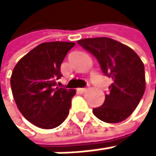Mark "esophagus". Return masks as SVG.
<instances>
[{
	"label": "esophagus",
	"mask_w": 156,
	"mask_h": 156,
	"mask_svg": "<svg viewBox=\"0 0 156 156\" xmlns=\"http://www.w3.org/2000/svg\"><path fill=\"white\" fill-rule=\"evenodd\" d=\"M87 90H88V88H80V93H85V92H87Z\"/></svg>",
	"instance_id": "esophagus-1"
}]
</instances>
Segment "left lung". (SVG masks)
<instances>
[{
  "label": "left lung",
  "mask_w": 156,
  "mask_h": 156,
  "mask_svg": "<svg viewBox=\"0 0 156 156\" xmlns=\"http://www.w3.org/2000/svg\"><path fill=\"white\" fill-rule=\"evenodd\" d=\"M77 43L92 53L105 76L113 80L104 104L94 108V114L108 123L122 122L132 114L145 92L142 61L132 48L111 38H86Z\"/></svg>",
  "instance_id": "1"
}]
</instances>
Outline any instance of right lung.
Wrapping results in <instances>:
<instances>
[{
    "label": "right lung",
    "instance_id": "obj_1",
    "mask_svg": "<svg viewBox=\"0 0 156 156\" xmlns=\"http://www.w3.org/2000/svg\"><path fill=\"white\" fill-rule=\"evenodd\" d=\"M73 42L42 43L22 57L12 72L11 88L17 108L35 126L52 129L66 119L73 89L56 87L61 64Z\"/></svg>",
    "mask_w": 156,
    "mask_h": 156
}]
</instances>
